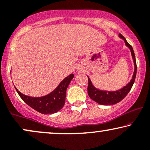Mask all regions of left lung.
Masks as SVG:
<instances>
[{
	"label": "left lung",
	"mask_w": 150,
	"mask_h": 150,
	"mask_svg": "<svg viewBox=\"0 0 150 150\" xmlns=\"http://www.w3.org/2000/svg\"><path fill=\"white\" fill-rule=\"evenodd\" d=\"M119 37L125 41V45L131 50V53H132V58H133L134 64V75L133 77H132V79H131L130 82H129L122 88H121L118 91H101L99 90V89H97L92 84L91 79L87 76L88 79V88H87L88 96L93 101L96 102L97 103L102 105H115V104L117 103V102H120L121 100L125 98V96L128 94V93L130 91L131 88H132V87L134 83V81H135V78L136 76V71H137V66H136L135 54H134L133 48L127 41L125 38L123 37L122 35L119 34Z\"/></svg>",
	"instance_id": "8db88e82"
}]
</instances>
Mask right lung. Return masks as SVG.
I'll list each match as a JSON object with an SVG mask.
<instances>
[{
  "mask_svg": "<svg viewBox=\"0 0 150 150\" xmlns=\"http://www.w3.org/2000/svg\"><path fill=\"white\" fill-rule=\"evenodd\" d=\"M73 77V74H71L64 78L53 91L43 97H30L21 93L16 87L15 88L21 98L30 107L43 114H52L63 108L65 104L66 89Z\"/></svg>",
  "mask_w": 150,
  "mask_h": 150,
  "instance_id": "add662e5",
  "label": "right lung"
}]
</instances>
